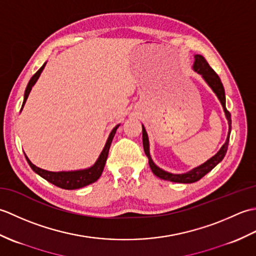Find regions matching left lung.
Segmentation results:
<instances>
[{"mask_svg": "<svg viewBox=\"0 0 256 256\" xmlns=\"http://www.w3.org/2000/svg\"><path fill=\"white\" fill-rule=\"evenodd\" d=\"M194 70L196 72L202 76V78L206 84H209L212 91L214 92L220 100L222 106H224V110L226 113V116L228 120V123H229V132H228V138L226 140V143L222 145L220 150L216 153L214 156H212L210 160L204 162L202 165L194 168L188 172L184 174H172L162 170V168L156 166L154 162L152 160V157L150 154V143H148V133H146V130L144 125H142V134H143V146H144V152L146 156L148 158V164L152 172H154V175L160 177V179H164V180H170L172 182H180V184H192L198 182L199 179L202 178L204 175H206L210 170H214V168L219 164V162L224 160L226 156V153L228 150V145H229V140H230V132H231V114L226 110V94H224V84H222L219 76L214 72V70L212 69L209 64L206 62V59L201 55H194Z\"/></svg>", "mask_w": 256, "mask_h": 256, "instance_id": "left-lung-1", "label": "left lung"}]
</instances>
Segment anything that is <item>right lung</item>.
Masks as SVG:
<instances>
[{"label": "right lung", "mask_w": 256, "mask_h": 256, "mask_svg": "<svg viewBox=\"0 0 256 256\" xmlns=\"http://www.w3.org/2000/svg\"><path fill=\"white\" fill-rule=\"evenodd\" d=\"M45 64H46V62L42 64L40 69H38V72L34 76H32L28 84H27L22 108H23L27 98H28V94L32 88V86L36 84V81L38 78H40L42 69L45 68ZM118 126H120V124L116 125V126L111 131L110 135H108V140L104 145V148H103V150L101 152L99 158H98V160L94 162V165L91 166L90 168H86V170H74V172H48V170H42V168L35 166L28 160V157L25 155L26 160L30 164L32 170H34L36 174H38L40 177L46 179L47 182H50V184H55V186H57L59 188L70 190V189H78V188H82L84 186H88V184L96 182L98 179L100 178L101 174L103 172V168H104V165H106V162L108 155V150H110L112 140L114 138V135H116V132Z\"/></svg>", "instance_id": "right-lung-1"}]
</instances>
